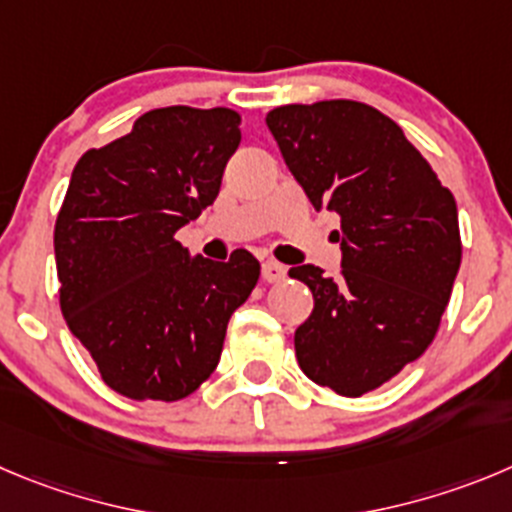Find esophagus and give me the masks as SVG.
I'll list each match as a JSON object with an SVG mask.
<instances>
[{"instance_id": "34e87169", "label": "esophagus", "mask_w": 512, "mask_h": 512, "mask_svg": "<svg viewBox=\"0 0 512 512\" xmlns=\"http://www.w3.org/2000/svg\"><path fill=\"white\" fill-rule=\"evenodd\" d=\"M285 275H288V270H285L280 262L275 260L262 262V280H265V283H283Z\"/></svg>"}]
</instances>
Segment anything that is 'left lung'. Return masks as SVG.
Here are the masks:
<instances>
[{
    "label": "left lung",
    "instance_id": "obj_1",
    "mask_svg": "<svg viewBox=\"0 0 512 512\" xmlns=\"http://www.w3.org/2000/svg\"><path fill=\"white\" fill-rule=\"evenodd\" d=\"M265 121L310 204L341 217L336 278L315 265L288 272L313 293L295 356L318 386L364 396L437 336L462 260L455 197L404 131L366 103H290Z\"/></svg>",
    "mask_w": 512,
    "mask_h": 512
}]
</instances>
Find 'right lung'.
I'll return each mask as SVG.
<instances>
[{
	"label": "right lung",
	"mask_w": 512,
	"mask_h": 512,
	"mask_svg": "<svg viewBox=\"0 0 512 512\" xmlns=\"http://www.w3.org/2000/svg\"><path fill=\"white\" fill-rule=\"evenodd\" d=\"M240 123L232 108H156L75 164L55 222L60 310L105 386L128 399L194 394L260 278L247 250L191 260L176 240L217 199Z\"/></svg>",
	"instance_id": "add662e5"
}]
</instances>
